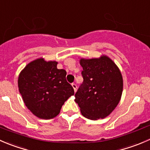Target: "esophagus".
Returning <instances> with one entry per match:
<instances>
[{"label":"esophagus","instance_id":"esophagus-1","mask_svg":"<svg viewBox=\"0 0 150 150\" xmlns=\"http://www.w3.org/2000/svg\"><path fill=\"white\" fill-rule=\"evenodd\" d=\"M71 85H72V87H73L74 90V92L76 91V88H77V87H76V84H74V83H73V84H72Z\"/></svg>","mask_w":150,"mask_h":150}]
</instances>
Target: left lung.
I'll list each match as a JSON object with an SVG mask.
<instances>
[{
  "instance_id": "obj_1",
  "label": "left lung",
  "mask_w": 150,
  "mask_h": 150,
  "mask_svg": "<svg viewBox=\"0 0 150 150\" xmlns=\"http://www.w3.org/2000/svg\"><path fill=\"white\" fill-rule=\"evenodd\" d=\"M79 63L84 81L75 94L84 117L92 120L103 119L117 107L122 96L123 79L120 70L108 56L81 58Z\"/></svg>"
}]
</instances>
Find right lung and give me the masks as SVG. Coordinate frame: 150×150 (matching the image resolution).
<instances>
[{"label": "right lung", "instance_id": "obj_1", "mask_svg": "<svg viewBox=\"0 0 150 150\" xmlns=\"http://www.w3.org/2000/svg\"><path fill=\"white\" fill-rule=\"evenodd\" d=\"M57 63L43 57L35 59L19 74V91L25 106L40 119L55 117L65 101L74 95L66 81V71L57 69Z\"/></svg>", "mask_w": 150, "mask_h": 150}]
</instances>
